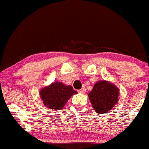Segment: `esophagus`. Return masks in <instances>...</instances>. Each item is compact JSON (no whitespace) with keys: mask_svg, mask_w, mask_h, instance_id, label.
I'll use <instances>...</instances> for the list:
<instances>
[{"mask_svg":"<svg viewBox=\"0 0 149 149\" xmlns=\"http://www.w3.org/2000/svg\"><path fill=\"white\" fill-rule=\"evenodd\" d=\"M78 91H79V93H86V88H83L80 89V90Z\"/></svg>","mask_w":149,"mask_h":149,"instance_id":"obj_1","label":"esophagus"}]
</instances>
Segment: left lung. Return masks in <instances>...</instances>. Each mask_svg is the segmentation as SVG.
<instances>
[{
	"label": "left lung",
	"mask_w": 149,
	"mask_h": 149,
	"mask_svg": "<svg viewBox=\"0 0 149 149\" xmlns=\"http://www.w3.org/2000/svg\"><path fill=\"white\" fill-rule=\"evenodd\" d=\"M119 91L115 85L106 81L95 83L88 98L95 111L106 113L112 109L118 101Z\"/></svg>",
	"instance_id": "1"
}]
</instances>
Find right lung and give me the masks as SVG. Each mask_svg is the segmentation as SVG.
<instances>
[{"mask_svg":"<svg viewBox=\"0 0 149 149\" xmlns=\"http://www.w3.org/2000/svg\"><path fill=\"white\" fill-rule=\"evenodd\" d=\"M76 93L77 91L71 86H65L61 82L53 83L40 91L43 103L48 109L53 110L62 109L71 95Z\"/></svg>","mask_w":149,"mask_h":149,"instance_id":"add662e5","label":"right lung"}]
</instances>
